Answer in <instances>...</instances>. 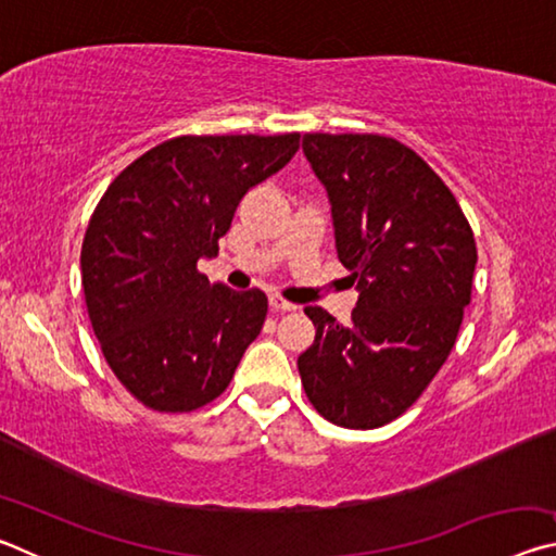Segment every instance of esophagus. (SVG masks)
Returning a JSON list of instances; mask_svg holds the SVG:
<instances>
[{
	"label": "esophagus",
	"instance_id": "1",
	"mask_svg": "<svg viewBox=\"0 0 556 556\" xmlns=\"http://www.w3.org/2000/svg\"><path fill=\"white\" fill-rule=\"evenodd\" d=\"M269 306H271V312H294V308H296V304H291V301L281 299L279 294L269 296Z\"/></svg>",
	"mask_w": 556,
	"mask_h": 556
}]
</instances>
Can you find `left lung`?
Instances as JSON below:
<instances>
[{
	"label": "left lung",
	"instance_id": "obj_1",
	"mask_svg": "<svg viewBox=\"0 0 556 556\" xmlns=\"http://www.w3.org/2000/svg\"><path fill=\"white\" fill-rule=\"evenodd\" d=\"M301 149L361 291L345 326L304 308L316 338L296 361L301 384L328 421L375 429L419 400L456 343L478 262L473 230L448 186L397 139L314 131Z\"/></svg>",
	"mask_w": 556,
	"mask_h": 556
}]
</instances>
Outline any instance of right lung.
Listing matches in <instances>:
<instances>
[{
  "mask_svg": "<svg viewBox=\"0 0 556 556\" xmlns=\"http://www.w3.org/2000/svg\"><path fill=\"white\" fill-rule=\"evenodd\" d=\"M299 135L174 137L108 186L80 250L88 316L117 380L154 412L220 397L267 318L260 289L211 285L242 195L296 154Z\"/></svg>",
  "mask_w": 556,
  "mask_h": 556,
  "instance_id": "right-lung-1",
  "label": "right lung"
}]
</instances>
